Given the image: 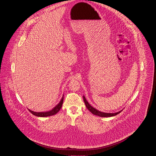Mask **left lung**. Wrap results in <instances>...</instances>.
<instances>
[{
  "label": "left lung",
  "mask_w": 156,
  "mask_h": 156,
  "mask_svg": "<svg viewBox=\"0 0 156 156\" xmlns=\"http://www.w3.org/2000/svg\"><path fill=\"white\" fill-rule=\"evenodd\" d=\"M83 98L84 102H85V104L86 107L87 108V109L92 114L98 116H100V117H111V116H116V115H118L122 111V110L118 112H116V113H105V112H102L99 111L95 108H94L92 106H90V105H89V103L88 102V101H87V99H85L84 96H83Z\"/></svg>",
  "instance_id": "8db88e82"
}]
</instances>
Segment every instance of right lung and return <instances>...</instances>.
<instances>
[{
    "label": "right lung",
    "instance_id": "obj_1",
    "mask_svg": "<svg viewBox=\"0 0 156 156\" xmlns=\"http://www.w3.org/2000/svg\"><path fill=\"white\" fill-rule=\"evenodd\" d=\"M63 100H64V95L58 104L57 105L52 109H51V111H49L44 112H36L32 111L29 109H28L33 115H34L36 116H38V117H47V116H52L54 115H55L61 109L62 104H63Z\"/></svg>",
    "mask_w": 156,
    "mask_h": 156
}]
</instances>
